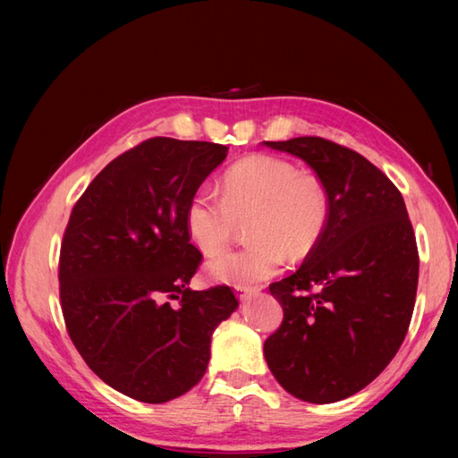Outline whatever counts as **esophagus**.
Here are the masks:
<instances>
[{
  "label": "esophagus",
  "instance_id": "34e87169",
  "mask_svg": "<svg viewBox=\"0 0 458 458\" xmlns=\"http://www.w3.org/2000/svg\"><path fill=\"white\" fill-rule=\"evenodd\" d=\"M233 289H236V294H238L240 301H246V299H250L251 294L258 293L255 289H251V286H243V284H236Z\"/></svg>",
  "mask_w": 458,
  "mask_h": 458
}]
</instances>
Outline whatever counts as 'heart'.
Wrapping results in <instances>:
<instances>
[{"label": "heart", "instance_id": "heart-1", "mask_svg": "<svg viewBox=\"0 0 458 458\" xmlns=\"http://www.w3.org/2000/svg\"><path fill=\"white\" fill-rule=\"evenodd\" d=\"M329 199L316 175L301 174L289 159L251 154L222 177V199L200 189L189 199L185 226L205 255H216L232 242L238 225L250 220L246 248L208 263L212 279L258 284L277 275L286 253L301 259L320 240Z\"/></svg>", "mask_w": 458, "mask_h": 458}]
</instances>
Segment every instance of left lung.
<instances>
[{"instance_id": "8db88e82", "label": "left lung", "mask_w": 458, "mask_h": 458, "mask_svg": "<svg viewBox=\"0 0 458 458\" xmlns=\"http://www.w3.org/2000/svg\"><path fill=\"white\" fill-rule=\"evenodd\" d=\"M304 159L329 215L301 269L269 291L283 322L265 339L273 377L310 403L353 396L386 369L408 334L420 255L396 185L367 157L320 136L265 142Z\"/></svg>"}]
</instances>
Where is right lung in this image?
Wrapping results in <instances>:
<instances>
[{
  "mask_svg": "<svg viewBox=\"0 0 458 458\" xmlns=\"http://www.w3.org/2000/svg\"><path fill=\"white\" fill-rule=\"evenodd\" d=\"M228 148L156 136L126 150L73 205L60 248V304L72 344L103 382L146 403L203 378L216 326L238 308L226 284L191 291L203 255L189 199Z\"/></svg>",
  "mask_w": 458,
  "mask_h": 458,
  "instance_id": "right-lung-1",
  "label": "right lung"
}]
</instances>
